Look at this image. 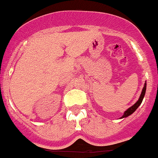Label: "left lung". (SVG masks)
Masks as SVG:
<instances>
[{"instance_id": "left-lung-1", "label": "left lung", "mask_w": 158, "mask_h": 158, "mask_svg": "<svg viewBox=\"0 0 158 158\" xmlns=\"http://www.w3.org/2000/svg\"><path fill=\"white\" fill-rule=\"evenodd\" d=\"M145 90H146V82H145V85H144V87H143V89H142V93H141V95H140V97H139V99L137 101L136 103L134 104L132 106H130L129 109H127V110L124 112V114L122 116V118H121L128 117V116H130V114H132L134 113V112L137 109H138V107L140 105H141V103H142V100H143L144 96H145Z\"/></svg>"}]
</instances>
